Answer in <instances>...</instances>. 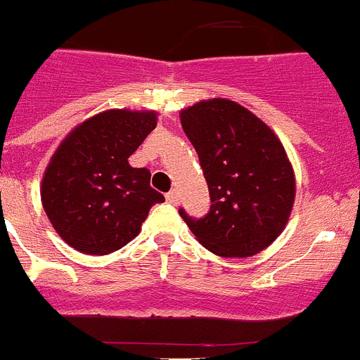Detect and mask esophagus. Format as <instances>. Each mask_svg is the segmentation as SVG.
<instances>
[{"mask_svg":"<svg viewBox=\"0 0 360 360\" xmlns=\"http://www.w3.org/2000/svg\"><path fill=\"white\" fill-rule=\"evenodd\" d=\"M165 200L171 203V205H176L178 202H180V195H178L176 191H169L167 195H165Z\"/></svg>","mask_w":360,"mask_h":360,"instance_id":"esophagus-1","label":"esophagus"}]
</instances>
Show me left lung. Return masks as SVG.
I'll list each match as a JSON object with an SVG mask.
<instances>
[{
	"label": "left lung",
	"mask_w": 360,
	"mask_h": 360,
	"mask_svg": "<svg viewBox=\"0 0 360 360\" xmlns=\"http://www.w3.org/2000/svg\"><path fill=\"white\" fill-rule=\"evenodd\" d=\"M184 133L198 153L211 209L180 216L196 240L221 257H249L285 231L295 200V174L272 129L229 98H207L180 111Z\"/></svg>",
	"instance_id": "obj_1"
}]
</instances>
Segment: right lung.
<instances>
[{
    "label": "right lung",
    "mask_w": 360,
    "mask_h": 360,
    "mask_svg": "<svg viewBox=\"0 0 360 360\" xmlns=\"http://www.w3.org/2000/svg\"><path fill=\"white\" fill-rule=\"evenodd\" d=\"M157 111L106 110L63 139L41 182V202L56 232L82 254L104 256L135 240L164 196L151 173L128 158L157 128Z\"/></svg>",
    "instance_id": "obj_1"
}]
</instances>
